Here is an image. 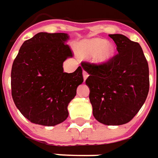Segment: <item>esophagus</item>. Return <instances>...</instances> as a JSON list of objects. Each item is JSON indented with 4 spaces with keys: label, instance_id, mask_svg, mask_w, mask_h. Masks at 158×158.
Masks as SVG:
<instances>
[{
    "label": "esophagus",
    "instance_id": "34e87169",
    "mask_svg": "<svg viewBox=\"0 0 158 158\" xmlns=\"http://www.w3.org/2000/svg\"><path fill=\"white\" fill-rule=\"evenodd\" d=\"M88 77H89V73L86 70H83V78H84V79H86Z\"/></svg>",
    "mask_w": 158,
    "mask_h": 158
}]
</instances>
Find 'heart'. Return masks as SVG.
Here are the masks:
<instances>
[{"label": "heart", "instance_id": "b5f03b06", "mask_svg": "<svg viewBox=\"0 0 158 158\" xmlns=\"http://www.w3.org/2000/svg\"><path fill=\"white\" fill-rule=\"evenodd\" d=\"M79 53L82 57H89L94 54V60L97 63L104 64L114 57L115 49L105 40L96 38L81 41L79 45Z\"/></svg>", "mask_w": 158, "mask_h": 158}]
</instances>
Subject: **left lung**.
<instances>
[{
    "instance_id": "obj_1",
    "label": "left lung",
    "mask_w": 158,
    "mask_h": 158,
    "mask_svg": "<svg viewBox=\"0 0 158 158\" xmlns=\"http://www.w3.org/2000/svg\"><path fill=\"white\" fill-rule=\"evenodd\" d=\"M118 54L104 64L82 62L94 118L108 126L129 122L145 103L149 69L141 46L122 34H109Z\"/></svg>"
}]
</instances>
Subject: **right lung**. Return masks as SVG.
I'll return each instance as SVG.
<instances>
[{
	"label": "right lung",
	"instance_id": "obj_1",
	"mask_svg": "<svg viewBox=\"0 0 158 158\" xmlns=\"http://www.w3.org/2000/svg\"><path fill=\"white\" fill-rule=\"evenodd\" d=\"M67 33L39 32L23 42L11 68V96L31 123L55 126L67 119L68 105L83 82L82 68L63 71L72 57Z\"/></svg>",
	"mask_w": 158,
	"mask_h": 158
}]
</instances>
